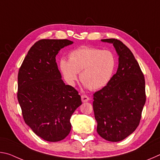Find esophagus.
Returning <instances> with one entry per match:
<instances>
[{
	"label": "esophagus",
	"mask_w": 160,
	"mask_h": 160,
	"mask_svg": "<svg viewBox=\"0 0 160 160\" xmlns=\"http://www.w3.org/2000/svg\"><path fill=\"white\" fill-rule=\"evenodd\" d=\"M81 99H82V102H87L88 101H89L90 98H89V97L87 95H85V94H84V95L81 96Z\"/></svg>",
	"instance_id": "obj_1"
}]
</instances>
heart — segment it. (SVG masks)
Instances as JSON below:
<instances>
[{
	"label": "heart",
	"instance_id": "heart-1",
	"mask_svg": "<svg viewBox=\"0 0 160 160\" xmlns=\"http://www.w3.org/2000/svg\"><path fill=\"white\" fill-rule=\"evenodd\" d=\"M60 70L66 82L73 85L80 79L86 88L99 90L106 86L112 78L116 66L113 54L108 50L81 47L69 53V61L62 58Z\"/></svg>",
	"mask_w": 160,
	"mask_h": 160
}]
</instances>
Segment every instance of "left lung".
<instances>
[{
  "label": "left lung",
  "mask_w": 160,
  "mask_h": 160,
  "mask_svg": "<svg viewBox=\"0 0 160 160\" xmlns=\"http://www.w3.org/2000/svg\"><path fill=\"white\" fill-rule=\"evenodd\" d=\"M101 41L113 44L118 56V66L107 85L93 94L97 131L108 141L118 142L139 125L146 100L145 78L125 44L115 39Z\"/></svg>",
  "instance_id": "8db88e82"
}]
</instances>
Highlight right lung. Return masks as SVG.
I'll return each instance as SVG.
<instances>
[{
	"instance_id": "right-lung-1",
	"label": "right lung",
	"mask_w": 160,
	"mask_h": 160,
	"mask_svg": "<svg viewBox=\"0 0 160 160\" xmlns=\"http://www.w3.org/2000/svg\"><path fill=\"white\" fill-rule=\"evenodd\" d=\"M73 44L68 39H42L32 46L18 72V99L32 131L48 142L63 140L70 118L82 104L78 92L61 79L56 56Z\"/></svg>"
}]
</instances>
